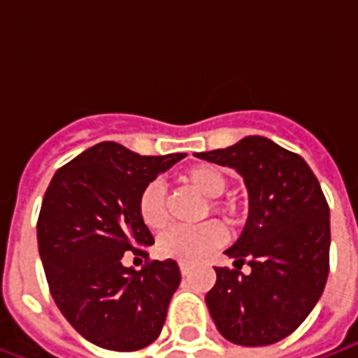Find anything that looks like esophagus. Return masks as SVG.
I'll return each mask as SVG.
<instances>
[{
	"instance_id": "34e87169",
	"label": "esophagus",
	"mask_w": 358,
	"mask_h": 358,
	"mask_svg": "<svg viewBox=\"0 0 358 358\" xmlns=\"http://www.w3.org/2000/svg\"><path fill=\"white\" fill-rule=\"evenodd\" d=\"M178 266H180V272H182V276H186L187 272H189V268H192V264L184 263V261H180Z\"/></svg>"
}]
</instances>
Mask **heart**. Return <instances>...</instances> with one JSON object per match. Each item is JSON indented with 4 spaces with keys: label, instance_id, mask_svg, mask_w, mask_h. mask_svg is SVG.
Instances as JSON below:
<instances>
[{
    "label": "heart",
    "instance_id": "heart-1",
    "mask_svg": "<svg viewBox=\"0 0 358 358\" xmlns=\"http://www.w3.org/2000/svg\"><path fill=\"white\" fill-rule=\"evenodd\" d=\"M184 182L207 199H217L228 187L224 171L213 164H201L187 171L184 174ZM213 210L224 218L228 224H236L240 220L238 207L228 205V203H215ZM138 215L141 222L153 232L161 230L166 224L169 213H166V197H164V187L161 186V182H149L148 186L141 189L138 197ZM224 238V230L217 222H205L195 228H171L161 234V238L157 240V251L159 255L166 259L192 263L207 255L210 249L222 245Z\"/></svg>",
    "mask_w": 358,
    "mask_h": 358
}]
</instances>
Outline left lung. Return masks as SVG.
I'll return each instance as SVG.
<instances>
[{
    "label": "left lung",
    "mask_w": 358,
    "mask_h": 358,
    "mask_svg": "<svg viewBox=\"0 0 358 358\" xmlns=\"http://www.w3.org/2000/svg\"><path fill=\"white\" fill-rule=\"evenodd\" d=\"M195 157L234 169L249 194L245 228L224 251L236 268L217 266V284L205 295L213 322L236 345H272L299 328L328 280L330 207L322 187L303 157L263 136Z\"/></svg>",
    "instance_id": "8db88e82"
}]
</instances>
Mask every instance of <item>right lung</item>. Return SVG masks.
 I'll return each instance as SVG.
<instances>
[{
    "instance_id": "right-lung-1",
    "label": "right lung",
    "mask_w": 358,
    "mask_h": 358,
    "mask_svg": "<svg viewBox=\"0 0 358 358\" xmlns=\"http://www.w3.org/2000/svg\"><path fill=\"white\" fill-rule=\"evenodd\" d=\"M184 157H143L101 141L51 178L38 217V249L59 310L94 345L138 351L163 330L182 280L178 264L166 259L134 270L122 257H148L143 248L153 245V236L138 215V197Z\"/></svg>"
}]
</instances>
